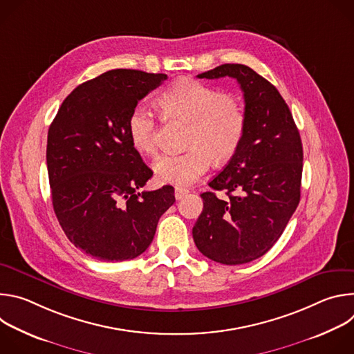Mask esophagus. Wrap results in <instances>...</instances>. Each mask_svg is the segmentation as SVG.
<instances>
[{"mask_svg":"<svg viewBox=\"0 0 354 354\" xmlns=\"http://www.w3.org/2000/svg\"><path fill=\"white\" fill-rule=\"evenodd\" d=\"M187 193H189V189H186V187H180V186H176V187H175V197H176L178 200L183 198Z\"/></svg>","mask_w":354,"mask_h":354,"instance_id":"1","label":"esophagus"}]
</instances>
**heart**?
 Segmentation results:
<instances>
[{
	"mask_svg": "<svg viewBox=\"0 0 354 354\" xmlns=\"http://www.w3.org/2000/svg\"><path fill=\"white\" fill-rule=\"evenodd\" d=\"M160 111L169 119L189 122L187 151L160 157L153 168L162 183L186 186L203 175L212 160L228 162L243 141L246 112L235 93H221L217 88L193 80H178L157 99ZM133 147L141 154L154 156L157 129L154 116L136 106L127 122Z\"/></svg>",
	"mask_w": 354,
	"mask_h": 354,
	"instance_id": "obj_1",
	"label": "heart"
}]
</instances>
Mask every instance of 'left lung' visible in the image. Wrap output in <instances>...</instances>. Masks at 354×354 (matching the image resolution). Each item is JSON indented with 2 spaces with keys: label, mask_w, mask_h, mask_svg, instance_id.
Masks as SVG:
<instances>
[{
  "label": "left lung",
  "mask_w": 354,
  "mask_h": 354,
  "mask_svg": "<svg viewBox=\"0 0 354 354\" xmlns=\"http://www.w3.org/2000/svg\"><path fill=\"white\" fill-rule=\"evenodd\" d=\"M198 78H235L243 92L246 131L238 153L201 193L203 212L193 227L197 249L223 265L263 257L299 203L302 144L280 92L243 64H223Z\"/></svg>",
  "instance_id": "8db88e82"
}]
</instances>
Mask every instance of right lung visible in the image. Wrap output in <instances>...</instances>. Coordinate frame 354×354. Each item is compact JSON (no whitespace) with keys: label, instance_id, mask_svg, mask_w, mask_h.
I'll return each instance as SVG.
<instances>
[{"label":"right lung","instance_id":"add662e5","mask_svg":"<svg viewBox=\"0 0 354 354\" xmlns=\"http://www.w3.org/2000/svg\"><path fill=\"white\" fill-rule=\"evenodd\" d=\"M167 74L112 70L78 85L48 127L46 161L57 220L71 243L93 259L123 262L149 246L160 217L175 203L133 147L131 111Z\"/></svg>","mask_w":354,"mask_h":354}]
</instances>
